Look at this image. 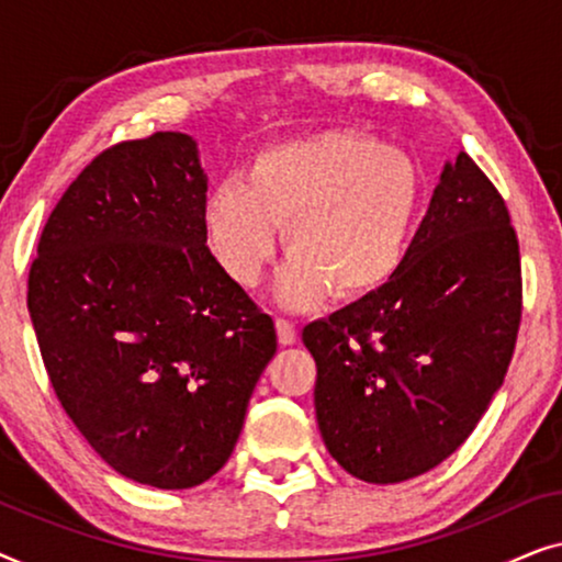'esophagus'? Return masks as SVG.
Masks as SVG:
<instances>
[{"label":"esophagus","mask_w":562,"mask_h":562,"mask_svg":"<svg viewBox=\"0 0 562 562\" xmlns=\"http://www.w3.org/2000/svg\"><path fill=\"white\" fill-rule=\"evenodd\" d=\"M276 329H279V340L281 345H294L299 340L296 325L286 317H276Z\"/></svg>","instance_id":"obj_1"}]
</instances>
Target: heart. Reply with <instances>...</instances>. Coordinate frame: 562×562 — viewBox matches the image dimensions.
I'll return each instance as SVG.
<instances>
[{"label": "heart", "instance_id": "heart-1", "mask_svg": "<svg viewBox=\"0 0 562 562\" xmlns=\"http://www.w3.org/2000/svg\"><path fill=\"white\" fill-rule=\"evenodd\" d=\"M422 173L406 153L342 130L273 143L243 181H222L204 204V227L222 268L252 286L273 256L276 225L291 250L279 296L306 306L333 289L363 299L402 268L417 227Z\"/></svg>", "mask_w": 562, "mask_h": 562}]
</instances>
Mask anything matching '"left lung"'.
<instances>
[{
	"label": "left lung",
	"mask_w": 562,
	"mask_h": 562,
	"mask_svg": "<svg viewBox=\"0 0 562 562\" xmlns=\"http://www.w3.org/2000/svg\"><path fill=\"white\" fill-rule=\"evenodd\" d=\"M519 240L488 176L445 164L398 273L304 327L329 456L368 483L427 473L473 432L512 363Z\"/></svg>",
	"instance_id": "1"
}]
</instances>
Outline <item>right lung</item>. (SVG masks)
<instances>
[{
  "label": "right lung",
  "instance_id": "right-lung-1",
  "mask_svg": "<svg viewBox=\"0 0 562 562\" xmlns=\"http://www.w3.org/2000/svg\"><path fill=\"white\" fill-rule=\"evenodd\" d=\"M196 143L99 153L60 196L27 310L60 406L125 479L191 488L233 456L273 319L206 248Z\"/></svg>",
  "mask_w": 562,
  "mask_h": 562
}]
</instances>
